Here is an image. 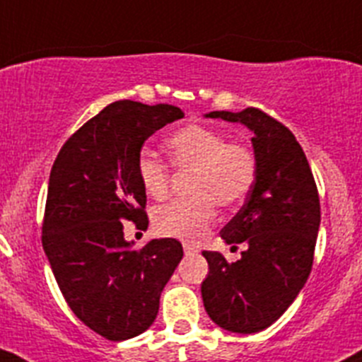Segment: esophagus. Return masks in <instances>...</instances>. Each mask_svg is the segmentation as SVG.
<instances>
[{
	"label": "esophagus",
	"mask_w": 362,
	"mask_h": 362,
	"mask_svg": "<svg viewBox=\"0 0 362 362\" xmlns=\"http://www.w3.org/2000/svg\"><path fill=\"white\" fill-rule=\"evenodd\" d=\"M184 252H185V255H194V253H198V252H200V250H198L194 245H189V243H184Z\"/></svg>",
	"instance_id": "1"
}]
</instances>
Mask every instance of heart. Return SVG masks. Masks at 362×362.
<instances>
[{
  "label": "heart",
  "instance_id": "heart-1",
  "mask_svg": "<svg viewBox=\"0 0 362 362\" xmlns=\"http://www.w3.org/2000/svg\"><path fill=\"white\" fill-rule=\"evenodd\" d=\"M171 162L178 170H192L187 200L160 205L153 214L158 234L197 243L207 234L218 209L234 207L246 198L257 177L255 155L248 146L232 143L227 135L205 124H187L165 139ZM137 175L144 191L155 200L170 192V168L155 155L143 151Z\"/></svg>",
  "mask_w": 362,
  "mask_h": 362
}]
</instances>
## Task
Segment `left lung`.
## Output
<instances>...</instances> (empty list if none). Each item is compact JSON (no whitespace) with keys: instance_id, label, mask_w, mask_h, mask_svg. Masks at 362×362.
Here are the masks:
<instances>
[{"instance_id":"obj_1","label":"left lung","mask_w":362,"mask_h":362,"mask_svg":"<svg viewBox=\"0 0 362 362\" xmlns=\"http://www.w3.org/2000/svg\"><path fill=\"white\" fill-rule=\"evenodd\" d=\"M205 117L252 130L257 177L245 205L221 230L227 245L245 243L246 250L232 264L219 252H204L209 275L202 298L221 329L261 332L288 310L309 279L320 228L318 187L295 135L266 112L248 107Z\"/></svg>"}]
</instances>
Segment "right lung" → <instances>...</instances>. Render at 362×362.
<instances>
[{"label": "right lung", "mask_w": 362, "mask_h": 362, "mask_svg": "<svg viewBox=\"0 0 362 362\" xmlns=\"http://www.w3.org/2000/svg\"><path fill=\"white\" fill-rule=\"evenodd\" d=\"M184 112L168 103L114 101L74 132L53 162L42 248L76 318L110 341L143 334L184 250L151 239L132 250L123 223L148 228L146 191L137 175L144 141Z\"/></svg>", "instance_id": "add662e5"}]
</instances>
